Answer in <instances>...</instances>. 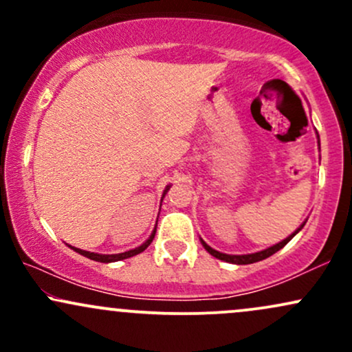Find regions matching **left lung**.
<instances>
[{
    "instance_id": "1",
    "label": "left lung",
    "mask_w": 352,
    "mask_h": 352,
    "mask_svg": "<svg viewBox=\"0 0 352 352\" xmlns=\"http://www.w3.org/2000/svg\"><path fill=\"white\" fill-rule=\"evenodd\" d=\"M318 144H319V135H318ZM305 223H306V221H302V223L300 225V228L294 230L292 235H289L288 238H285V240H281L280 243L270 246V248L261 250V252H256V253H248V254H227V253H221V252H217V250H213L212 246L205 243V241L201 240V238H200V241H201V245H204V248L207 250V252H208L210 254H212V256L218 258V260L227 261V263H233V265H250V263H256V261L265 260V258L272 256V254H274L276 252H280L283 246L288 243V241L292 240V238H293L294 235H296V233L300 232V230H301L302 227H305Z\"/></svg>"
}]
</instances>
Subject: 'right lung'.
I'll use <instances>...</instances> for the list:
<instances>
[{
  "instance_id": "1",
  "label": "right lung",
  "mask_w": 352,
  "mask_h": 352,
  "mask_svg": "<svg viewBox=\"0 0 352 352\" xmlns=\"http://www.w3.org/2000/svg\"><path fill=\"white\" fill-rule=\"evenodd\" d=\"M168 188H170V185H167V187H165V190H164V193H162V200H164V197H165V193L168 192ZM162 205V204H160ZM153 236H155V228H153V232L151 233V236L147 238V240L144 241L142 245L140 246H137V248H134V250H129V252H124V253H116V254H102V253H91V252H86V250H80V248H74V246H71L72 250H74L76 253H79V254H82V256H86V258H89V260H94V261H100V263H114V261H120V260H125V258H131V256H135V254H139V253H142L145 248H147L148 245L152 243V240H153Z\"/></svg>"
}]
</instances>
